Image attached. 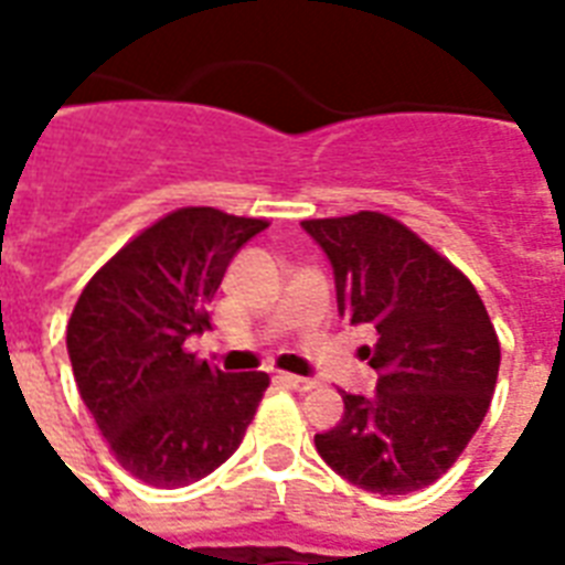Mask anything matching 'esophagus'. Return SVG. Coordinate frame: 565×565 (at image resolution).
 Instances as JSON below:
<instances>
[{"instance_id":"34e87169","label":"esophagus","mask_w":565,"mask_h":565,"mask_svg":"<svg viewBox=\"0 0 565 565\" xmlns=\"http://www.w3.org/2000/svg\"><path fill=\"white\" fill-rule=\"evenodd\" d=\"M281 381L287 386H292V390H299V393H308V390H313V386H317V381H313V377L292 375V372H281Z\"/></svg>"}]
</instances>
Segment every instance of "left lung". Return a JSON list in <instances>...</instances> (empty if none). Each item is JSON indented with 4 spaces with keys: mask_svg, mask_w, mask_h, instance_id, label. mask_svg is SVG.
Masks as SVG:
<instances>
[{
    "mask_svg": "<svg viewBox=\"0 0 565 565\" xmlns=\"http://www.w3.org/2000/svg\"><path fill=\"white\" fill-rule=\"evenodd\" d=\"M334 266L337 308L375 328L363 358L375 393H343L345 413L317 451L345 481L407 495L455 466L490 411L501 345L475 284L404 222L377 211L301 222Z\"/></svg>",
    "mask_w": 565,
    "mask_h": 565,
    "instance_id": "obj_1",
    "label": "left lung"
}]
</instances>
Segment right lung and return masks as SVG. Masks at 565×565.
Listing matches in <instances>:
<instances>
[{"label":"right lung","instance_id":"add662e5","mask_svg":"<svg viewBox=\"0 0 565 565\" xmlns=\"http://www.w3.org/2000/svg\"><path fill=\"white\" fill-rule=\"evenodd\" d=\"M269 222L179 207L131 237L75 301L66 352L110 455L175 490L228 460L264 398L266 372H220L188 352L237 248Z\"/></svg>","mask_w":565,"mask_h":565}]
</instances>
